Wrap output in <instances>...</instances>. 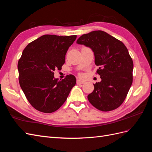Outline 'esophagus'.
<instances>
[{
	"instance_id": "obj_1",
	"label": "esophagus",
	"mask_w": 152,
	"mask_h": 152,
	"mask_svg": "<svg viewBox=\"0 0 152 152\" xmlns=\"http://www.w3.org/2000/svg\"><path fill=\"white\" fill-rule=\"evenodd\" d=\"M85 83V82L83 80H81L80 79H77V84L80 85V84H83Z\"/></svg>"
}]
</instances>
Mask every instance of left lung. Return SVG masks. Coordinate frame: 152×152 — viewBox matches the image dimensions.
<instances>
[{
	"label": "left lung",
	"mask_w": 152,
	"mask_h": 152,
	"mask_svg": "<svg viewBox=\"0 0 152 152\" xmlns=\"http://www.w3.org/2000/svg\"><path fill=\"white\" fill-rule=\"evenodd\" d=\"M77 43L93 50L96 73L102 81L94 84L87 96L90 103L101 111L118 108L125 100L132 83L133 61L126 45L107 32L95 30L84 34Z\"/></svg>",
	"instance_id": "obj_1"
}]
</instances>
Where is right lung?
Returning a JSON list of instances; mask_svg holds the SVG:
<instances>
[{"instance_id":"1","label":"right lung","mask_w":152,"mask_h":152,"mask_svg":"<svg viewBox=\"0 0 152 152\" xmlns=\"http://www.w3.org/2000/svg\"><path fill=\"white\" fill-rule=\"evenodd\" d=\"M77 35H44L26 45L18 63L19 83L27 100L35 109L53 113L65 102L76 84L73 75L58 80L54 77L61 70L65 55Z\"/></svg>"}]
</instances>
